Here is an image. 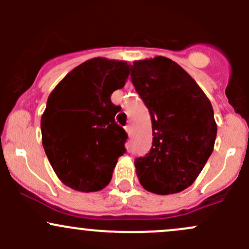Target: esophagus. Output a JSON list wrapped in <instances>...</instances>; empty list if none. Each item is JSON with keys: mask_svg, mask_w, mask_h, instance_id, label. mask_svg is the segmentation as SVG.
I'll return each instance as SVG.
<instances>
[{"mask_svg": "<svg viewBox=\"0 0 249 249\" xmlns=\"http://www.w3.org/2000/svg\"><path fill=\"white\" fill-rule=\"evenodd\" d=\"M125 131L127 132V135H131V132H132L131 125H126V126H125Z\"/></svg>", "mask_w": 249, "mask_h": 249, "instance_id": "obj_1", "label": "esophagus"}]
</instances>
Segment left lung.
Instances as JSON below:
<instances>
[{"mask_svg": "<svg viewBox=\"0 0 249 249\" xmlns=\"http://www.w3.org/2000/svg\"><path fill=\"white\" fill-rule=\"evenodd\" d=\"M131 82L149 109L153 129L150 152L135 160L141 185L158 195L182 192L214 148L211 101L190 74L165 56L134 61Z\"/></svg>", "mask_w": 249, "mask_h": 249, "instance_id": "1", "label": "left lung"}]
</instances>
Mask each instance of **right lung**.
Returning <instances> with one entry per match:
<instances>
[{"label":"right lung","mask_w":249,"mask_h":249,"mask_svg":"<svg viewBox=\"0 0 249 249\" xmlns=\"http://www.w3.org/2000/svg\"><path fill=\"white\" fill-rule=\"evenodd\" d=\"M126 61L94 57L72 70L50 92L41 118L42 143L59 179L83 193L112 179L127 135L115 123L110 95L129 78Z\"/></svg>","instance_id":"1"}]
</instances>
